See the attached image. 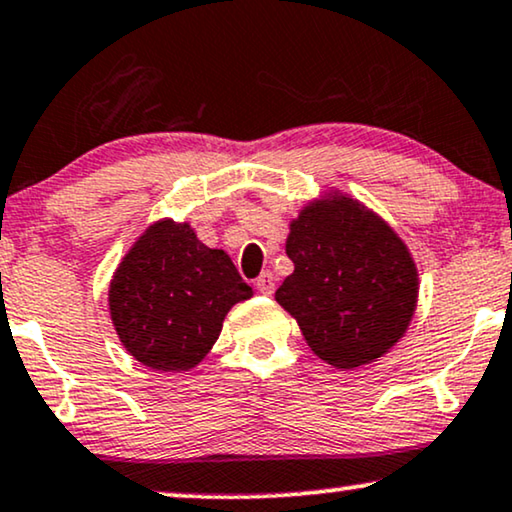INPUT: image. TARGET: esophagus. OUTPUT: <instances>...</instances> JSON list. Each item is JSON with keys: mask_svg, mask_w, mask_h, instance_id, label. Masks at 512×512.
Returning a JSON list of instances; mask_svg holds the SVG:
<instances>
[{"mask_svg": "<svg viewBox=\"0 0 512 512\" xmlns=\"http://www.w3.org/2000/svg\"><path fill=\"white\" fill-rule=\"evenodd\" d=\"M257 290L262 292V295H271V292H274V288H276V283H274V274H271V271H264V274L257 278Z\"/></svg>", "mask_w": 512, "mask_h": 512, "instance_id": "obj_1", "label": "esophagus"}]
</instances>
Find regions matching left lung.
Masks as SVG:
<instances>
[{
  "label": "left lung",
  "mask_w": 512,
  "mask_h": 512,
  "mask_svg": "<svg viewBox=\"0 0 512 512\" xmlns=\"http://www.w3.org/2000/svg\"><path fill=\"white\" fill-rule=\"evenodd\" d=\"M285 252L295 271L276 302L325 363L353 370L405 335L417 309V264L403 238L363 203L337 192L311 201L290 222Z\"/></svg>",
  "instance_id": "8db88e82"
}]
</instances>
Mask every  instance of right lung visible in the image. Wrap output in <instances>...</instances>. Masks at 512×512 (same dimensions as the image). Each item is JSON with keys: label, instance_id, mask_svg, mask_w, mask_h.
<instances>
[{"label": "right lung", "instance_id": "obj_1", "mask_svg": "<svg viewBox=\"0 0 512 512\" xmlns=\"http://www.w3.org/2000/svg\"><path fill=\"white\" fill-rule=\"evenodd\" d=\"M250 297L227 252L203 245L187 222L159 220L114 271L109 316L135 360L187 372L213 349L231 306Z\"/></svg>", "mask_w": 512, "mask_h": 512}]
</instances>
